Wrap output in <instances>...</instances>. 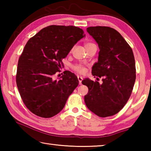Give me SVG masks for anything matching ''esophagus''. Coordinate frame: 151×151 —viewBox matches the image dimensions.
I'll return each instance as SVG.
<instances>
[{"label":"esophagus","instance_id":"esophagus-1","mask_svg":"<svg viewBox=\"0 0 151 151\" xmlns=\"http://www.w3.org/2000/svg\"><path fill=\"white\" fill-rule=\"evenodd\" d=\"M78 80L79 81V84L81 85L82 84V81H83V77L82 76H78Z\"/></svg>","mask_w":151,"mask_h":151}]
</instances>
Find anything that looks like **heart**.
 <instances>
[{"label": "heart", "mask_w": 151, "mask_h": 151, "mask_svg": "<svg viewBox=\"0 0 151 151\" xmlns=\"http://www.w3.org/2000/svg\"><path fill=\"white\" fill-rule=\"evenodd\" d=\"M93 45V43L86 42V43H85V47H87V46H89V45ZM73 69L75 70V71H76V72L79 73H85V68H84L83 66L79 65H75L73 67Z\"/></svg>", "instance_id": "obj_1"}]
</instances>
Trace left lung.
Masks as SVG:
<instances>
[{
  "label": "left lung",
  "instance_id": "obj_1",
  "mask_svg": "<svg viewBox=\"0 0 151 151\" xmlns=\"http://www.w3.org/2000/svg\"><path fill=\"white\" fill-rule=\"evenodd\" d=\"M99 45L98 62L92 67V75L103 76V83L85 78L88 86L85 96L87 108L100 117L118 113L127 103L136 79L135 60L132 48L121 35L108 27L86 29Z\"/></svg>",
  "mask_w": 151,
  "mask_h": 151
}]
</instances>
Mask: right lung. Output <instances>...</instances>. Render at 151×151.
Segmentation results:
<instances>
[{"label": "right lung", "instance_id": "obj_1", "mask_svg": "<svg viewBox=\"0 0 151 151\" xmlns=\"http://www.w3.org/2000/svg\"><path fill=\"white\" fill-rule=\"evenodd\" d=\"M85 37L77 27L50 25L28 40L18 62L16 82L22 101L33 114L50 118L62 111L78 80L68 70L58 80L53 75Z\"/></svg>", "mask_w": 151, "mask_h": 151}]
</instances>
